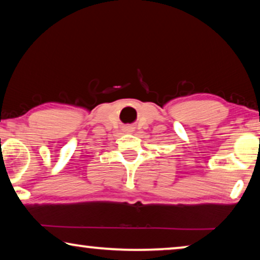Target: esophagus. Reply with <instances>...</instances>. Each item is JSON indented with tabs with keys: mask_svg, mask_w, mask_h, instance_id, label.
<instances>
[{
	"mask_svg": "<svg viewBox=\"0 0 260 260\" xmlns=\"http://www.w3.org/2000/svg\"><path fill=\"white\" fill-rule=\"evenodd\" d=\"M123 131L127 132V133H132V132H134V127L133 126H125L123 127Z\"/></svg>",
	"mask_w": 260,
	"mask_h": 260,
	"instance_id": "obj_1",
	"label": "esophagus"
}]
</instances>
